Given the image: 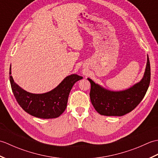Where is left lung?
<instances>
[{"label": "left lung", "mask_w": 158, "mask_h": 158, "mask_svg": "<svg viewBox=\"0 0 158 158\" xmlns=\"http://www.w3.org/2000/svg\"><path fill=\"white\" fill-rule=\"evenodd\" d=\"M91 83L89 96L92 105L98 113L106 116H122L132 111L145 96L151 79L149 57L141 81L132 88L120 92L106 90L88 79Z\"/></svg>", "instance_id": "8db88e82"}]
</instances>
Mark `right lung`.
<instances>
[{"mask_svg":"<svg viewBox=\"0 0 158 158\" xmlns=\"http://www.w3.org/2000/svg\"><path fill=\"white\" fill-rule=\"evenodd\" d=\"M11 74L10 67L9 79L11 89L19 106L30 115L43 119L56 118L64 111L73 85L83 78L73 74L66 77L52 91L36 94L26 92L17 85Z\"/></svg>","mask_w":158,"mask_h":158,"instance_id":"right-lung-1","label":"right lung"}]
</instances>
